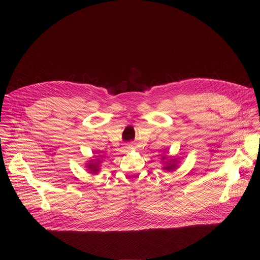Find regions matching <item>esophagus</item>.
<instances>
[{"mask_svg":"<svg viewBox=\"0 0 260 260\" xmlns=\"http://www.w3.org/2000/svg\"><path fill=\"white\" fill-rule=\"evenodd\" d=\"M124 148H125V149H126V152H127V151H129V149H131V148H132V147H131V146H129V145H126V146H125V147H124Z\"/></svg>","mask_w":260,"mask_h":260,"instance_id":"obj_1","label":"esophagus"}]
</instances>
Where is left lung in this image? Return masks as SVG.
Here are the masks:
<instances>
[{
  "mask_svg": "<svg viewBox=\"0 0 260 260\" xmlns=\"http://www.w3.org/2000/svg\"><path fill=\"white\" fill-rule=\"evenodd\" d=\"M171 163H169V166H167L166 168H165V170H168V171H170V170H174L175 168H176V166H175V160H171L170 161Z\"/></svg>",
  "mask_w": 260,
  "mask_h": 260,
  "instance_id": "obj_1",
  "label": "left lung"
}]
</instances>
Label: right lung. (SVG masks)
Returning a JSON list of instances; mask_svg holds the SVG:
<instances>
[{"label":"right lung","mask_w":260,"mask_h":260,"mask_svg":"<svg viewBox=\"0 0 260 260\" xmlns=\"http://www.w3.org/2000/svg\"><path fill=\"white\" fill-rule=\"evenodd\" d=\"M88 169H89L91 172L95 173V172L98 171V163H89V165H88Z\"/></svg>","instance_id":"1"}]
</instances>
